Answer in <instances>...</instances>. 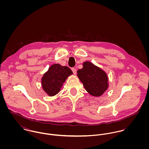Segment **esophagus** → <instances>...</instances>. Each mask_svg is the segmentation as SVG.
<instances>
[{"mask_svg":"<svg viewBox=\"0 0 149 149\" xmlns=\"http://www.w3.org/2000/svg\"><path fill=\"white\" fill-rule=\"evenodd\" d=\"M72 72H73V73L74 74H76V68H72Z\"/></svg>","mask_w":149,"mask_h":149,"instance_id":"obj_1","label":"esophagus"}]
</instances>
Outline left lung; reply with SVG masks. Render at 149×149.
I'll return each instance as SVG.
<instances>
[{
  "label": "left lung",
  "instance_id": "obj_1",
  "mask_svg": "<svg viewBox=\"0 0 149 149\" xmlns=\"http://www.w3.org/2000/svg\"><path fill=\"white\" fill-rule=\"evenodd\" d=\"M77 76L86 91L91 95L100 96L108 86L106 73L90 62H84L83 68L77 70Z\"/></svg>",
  "mask_w": 149,
  "mask_h": 149
}]
</instances>
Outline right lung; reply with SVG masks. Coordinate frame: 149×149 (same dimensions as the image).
Returning a JSON list of instances; mask_svg holds the SVG:
<instances>
[{
  "label": "right lung",
  "instance_id": "right-lung-1",
  "mask_svg": "<svg viewBox=\"0 0 149 149\" xmlns=\"http://www.w3.org/2000/svg\"><path fill=\"white\" fill-rule=\"evenodd\" d=\"M73 73L70 69L60 64L52 65L45 73L42 79L43 90L49 96L58 93L67 77Z\"/></svg>",
  "mask_w": 149,
  "mask_h": 149
}]
</instances>
